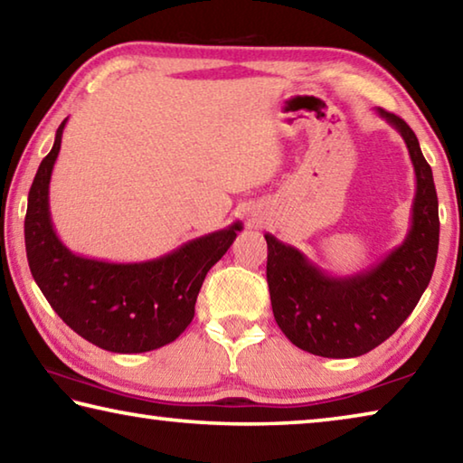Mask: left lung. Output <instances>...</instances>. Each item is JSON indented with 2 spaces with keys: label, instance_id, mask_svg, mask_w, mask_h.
<instances>
[{
  "label": "left lung",
  "instance_id": "1",
  "mask_svg": "<svg viewBox=\"0 0 463 463\" xmlns=\"http://www.w3.org/2000/svg\"><path fill=\"white\" fill-rule=\"evenodd\" d=\"M375 112L401 132L417 177L402 245L372 268L335 278L302 250L265 234L273 317L288 339L312 355L357 357L378 347L409 318L435 269L439 202L433 171L409 124L382 108Z\"/></svg>",
  "mask_w": 463,
  "mask_h": 463
}]
</instances>
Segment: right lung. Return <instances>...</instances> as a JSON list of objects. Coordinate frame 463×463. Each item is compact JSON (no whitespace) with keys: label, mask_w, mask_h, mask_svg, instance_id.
Returning <instances> with one entry per match:
<instances>
[{"label":"right lung","mask_w":463,"mask_h":463,"mask_svg":"<svg viewBox=\"0 0 463 463\" xmlns=\"http://www.w3.org/2000/svg\"><path fill=\"white\" fill-rule=\"evenodd\" d=\"M67 118L28 192L26 255L52 310L83 339L112 354H145L175 341L192 323L210 268L229 250L241 222L184 242L167 255L112 263L77 255L57 237L49 185Z\"/></svg>","instance_id":"obj_1"}]
</instances>
